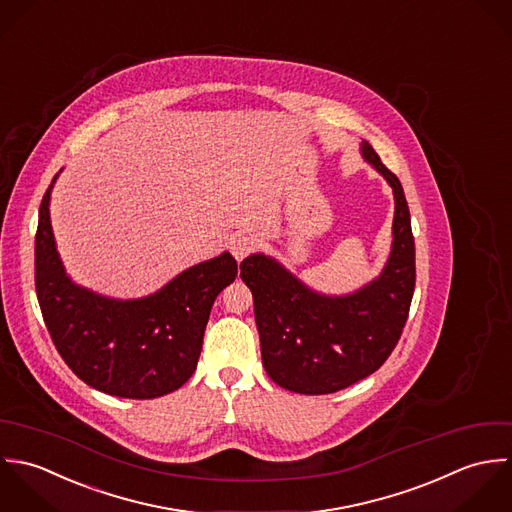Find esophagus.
Segmentation results:
<instances>
[{
  "label": "esophagus",
  "mask_w": 512,
  "mask_h": 512,
  "mask_svg": "<svg viewBox=\"0 0 512 512\" xmlns=\"http://www.w3.org/2000/svg\"><path fill=\"white\" fill-rule=\"evenodd\" d=\"M229 249L237 261H243L255 249V241L249 235H235Z\"/></svg>",
  "instance_id": "34e87169"
}]
</instances>
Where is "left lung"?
I'll return each instance as SVG.
<instances>
[{"label":"left lung","instance_id":"left-lung-1","mask_svg":"<svg viewBox=\"0 0 512 512\" xmlns=\"http://www.w3.org/2000/svg\"><path fill=\"white\" fill-rule=\"evenodd\" d=\"M362 156L394 190V241L378 279L356 293L330 297L308 289L263 253L241 263L253 293L263 366L281 388L320 396L374 374L396 348L415 287V243L404 188L364 140Z\"/></svg>","mask_w":512,"mask_h":512}]
</instances>
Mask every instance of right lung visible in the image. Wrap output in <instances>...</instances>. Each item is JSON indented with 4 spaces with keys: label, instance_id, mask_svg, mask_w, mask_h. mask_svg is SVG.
<instances>
[{
    "label": "right lung",
    "instance_id": "1",
    "mask_svg": "<svg viewBox=\"0 0 512 512\" xmlns=\"http://www.w3.org/2000/svg\"><path fill=\"white\" fill-rule=\"evenodd\" d=\"M51 188L39 207L35 291L57 352L108 396L152 400L182 388L198 366L213 301L237 277V261L225 251L144 299L97 295L65 273L49 217Z\"/></svg>",
    "mask_w": 512,
    "mask_h": 512
}]
</instances>
